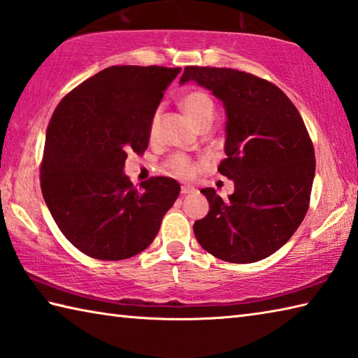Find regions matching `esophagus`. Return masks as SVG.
<instances>
[{"instance_id": "obj_1", "label": "esophagus", "mask_w": 358, "mask_h": 358, "mask_svg": "<svg viewBox=\"0 0 358 358\" xmlns=\"http://www.w3.org/2000/svg\"><path fill=\"white\" fill-rule=\"evenodd\" d=\"M194 188L192 185H182L180 187V193L182 194H188V193H193Z\"/></svg>"}]
</instances>
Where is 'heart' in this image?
I'll list each match as a JSON object with an SVG mask.
<instances>
[{
  "label": "heart",
  "instance_id": "1",
  "mask_svg": "<svg viewBox=\"0 0 358 358\" xmlns=\"http://www.w3.org/2000/svg\"><path fill=\"white\" fill-rule=\"evenodd\" d=\"M180 106L194 126L201 127L207 123H212L213 113H215V104H213L212 96L208 95L207 92L192 90L185 93L184 98L180 101ZM157 121H159V110L152 115L151 126H150L151 134H154V131H156ZM165 166L168 171H171L173 174H176V176H180V178H190L194 173L193 160L190 157L184 156V154H173V156L166 160Z\"/></svg>",
  "mask_w": 358,
  "mask_h": 358
}]
</instances>
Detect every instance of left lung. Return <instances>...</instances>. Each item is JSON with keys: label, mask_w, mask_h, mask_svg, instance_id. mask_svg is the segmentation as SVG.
Masks as SVG:
<instances>
[{"label": "left lung", "mask_w": 358, "mask_h": 358, "mask_svg": "<svg viewBox=\"0 0 358 358\" xmlns=\"http://www.w3.org/2000/svg\"><path fill=\"white\" fill-rule=\"evenodd\" d=\"M194 80L226 109V159L218 171L234 180L229 199L213 188L193 232L217 259L252 263L292 238L304 220L315 178V150L304 120L278 85L251 73L185 66L180 84Z\"/></svg>", "instance_id": "left-lung-1"}]
</instances>
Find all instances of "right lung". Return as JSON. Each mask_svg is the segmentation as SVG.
<instances>
[{
	"label": "right lung",
	"instance_id": "1",
	"mask_svg": "<svg viewBox=\"0 0 358 358\" xmlns=\"http://www.w3.org/2000/svg\"><path fill=\"white\" fill-rule=\"evenodd\" d=\"M180 69L113 65L57 104L46 129L40 187L60 232L93 259L123 260L151 245L180 185L165 176L137 188L123 173L143 154L166 87Z\"/></svg>",
	"mask_w": 358,
	"mask_h": 358
}]
</instances>
